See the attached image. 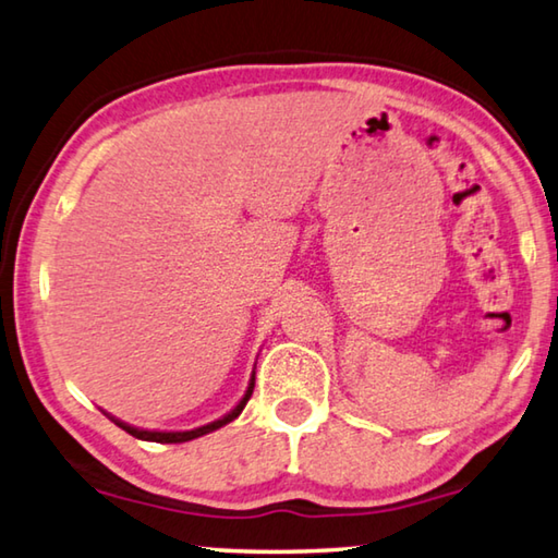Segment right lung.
Returning <instances> with one entry per match:
<instances>
[{"label":"right lung","mask_w":558,"mask_h":558,"mask_svg":"<svg viewBox=\"0 0 558 558\" xmlns=\"http://www.w3.org/2000/svg\"><path fill=\"white\" fill-rule=\"evenodd\" d=\"M253 386H256V366H253V374H251V381H248V389H245V393H243V399L235 403V409H231L229 413L223 415V418H219V421H214V423H206V426H199V428H194V430H140V428H132V426H128V423H122V421H118V418H112L110 413H106L108 418L116 423V426H120L122 430H128L130 436H135V438H140V440H153V442H165V446H169V442H186V440H194V438H199V436H206V433H211V430H216V428H221V426H226V423H231L233 418H239L241 415V411L245 409V403H248V399H251V393H253Z\"/></svg>","instance_id":"right-lung-1"}]
</instances>
